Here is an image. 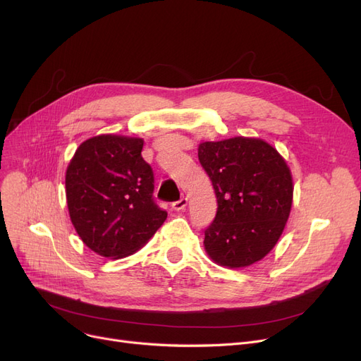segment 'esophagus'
<instances>
[{"label": "esophagus", "mask_w": 361, "mask_h": 361, "mask_svg": "<svg viewBox=\"0 0 361 361\" xmlns=\"http://www.w3.org/2000/svg\"><path fill=\"white\" fill-rule=\"evenodd\" d=\"M185 206H187V197H184V196L180 200H177V202H174L173 204H171V207H173V209L177 211V212L184 211Z\"/></svg>", "instance_id": "34e87169"}]
</instances>
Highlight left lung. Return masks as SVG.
Instances as JSON below:
<instances>
[{
	"label": "left lung",
	"instance_id": "8db88e82",
	"mask_svg": "<svg viewBox=\"0 0 361 361\" xmlns=\"http://www.w3.org/2000/svg\"><path fill=\"white\" fill-rule=\"evenodd\" d=\"M197 155L209 176L218 211L204 231V252L228 269L247 268L278 243L293 206L291 169L259 137L202 142Z\"/></svg>",
	"mask_w": 361,
	"mask_h": 361
}]
</instances>
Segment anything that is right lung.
<instances>
[{
	"label": "right lung",
	"mask_w": 361,
	"mask_h": 361,
	"mask_svg": "<svg viewBox=\"0 0 361 361\" xmlns=\"http://www.w3.org/2000/svg\"><path fill=\"white\" fill-rule=\"evenodd\" d=\"M145 140L99 135L85 140L66 169V199L75 233L108 259L140 250L166 219L154 203V173Z\"/></svg>",
	"instance_id": "obj_1"
}]
</instances>
